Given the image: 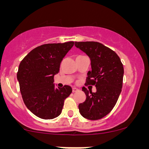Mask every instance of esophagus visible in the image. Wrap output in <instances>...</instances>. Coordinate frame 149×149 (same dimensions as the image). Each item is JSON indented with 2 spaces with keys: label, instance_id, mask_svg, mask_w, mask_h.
Wrapping results in <instances>:
<instances>
[{
  "label": "esophagus",
  "instance_id": "esophagus-1",
  "mask_svg": "<svg viewBox=\"0 0 149 149\" xmlns=\"http://www.w3.org/2000/svg\"><path fill=\"white\" fill-rule=\"evenodd\" d=\"M79 91V89H78V88H72V91H73V93L76 92V91Z\"/></svg>",
  "mask_w": 149,
  "mask_h": 149
}]
</instances>
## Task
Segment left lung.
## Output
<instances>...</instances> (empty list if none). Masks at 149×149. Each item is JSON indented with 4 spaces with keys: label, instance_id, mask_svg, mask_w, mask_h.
I'll return each instance as SVG.
<instances>
[{
    "label": "left lung",
    "instance_id": "8db88e82",
    "mask_svg": "<svg viewBox=\"0 0 149 149\" xmlns=\"http://www.w3.org/2000/svg\"><path fill=\"white\" fill-rule=\"evenodd\" d=\"M75 46L91 60V70L87 73L86 85H94L96 92L83 87L86 100L79 104L84 118L96 120L106 116L116 104L123 87L124 68L119 56L97 42H75Z\"/></svg>",
    "mask_w": 149,
    "mask_h": 149
}]
</instances>
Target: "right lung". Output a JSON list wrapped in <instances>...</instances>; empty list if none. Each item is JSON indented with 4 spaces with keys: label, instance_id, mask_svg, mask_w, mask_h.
<instances>
[{
    "label": "right lung",
    "instance_id": "add662e5",
    "mask_svg": "<svg viewBox=\"0 0 149 149\" xmlns=\"http://www.w3.org/2000/svg\"><path fill=\"white\" fill-rule=\"evenodd\" d=\"M74 42L45 44L34 48L20 63L17 73L22 99L38 118L51 120L59 116L64 100L71 94L69 86L55 88L54 76Z\"/></svg>",
    "mask_w": 149,
    "mask_h": 149
}]
</instances>
